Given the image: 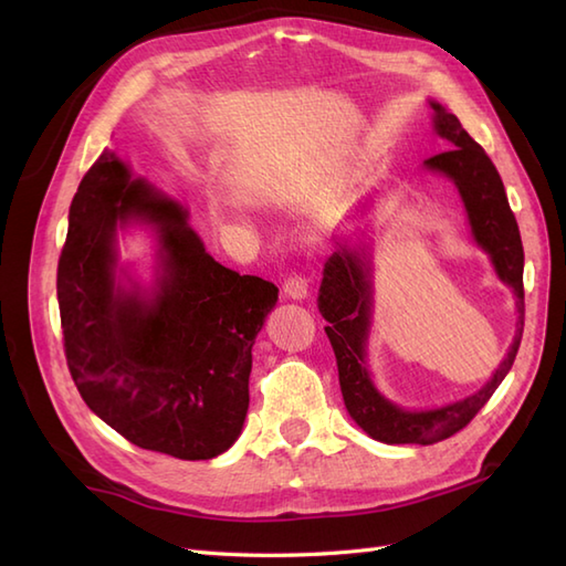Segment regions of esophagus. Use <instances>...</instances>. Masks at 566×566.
<instances>
[{
    "instance_id": "34e87169",
    "label": "esophagus",
    "mask_w": 566,
    "mask_h": 566,
    "mask_svg": "<svg viewBox=\"0 0 566 566\" xmlns=\"http://www.w3.org/2000/svg\"><path fill=\"white\" fill-rule=\"evenodd\" d=\"M284 294L290 298H296V302H302V298L308 296V280L304 274H290L282 284Z\"/></svg>"
}]
</instances>
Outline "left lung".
<instances>
[{"mask_svg":"<svg viewBox=\"0 0 566 566\" xmlns=\"http://www.w3.org/2000/svg\"><path fill=\"white\" fill-rule=\"evenodd\" d=\"M430 106L436 112L432 126L452 148L432 155L426 160V167L450 177L460 189L474 240L489 252L501 280L518 296L521 318L506 359L482 391L467 396L464 401L438 408V411H403L375 389L365 367L371 306L367 262L350 250H340L328 258L318 290V311L328 321L326 335L333 345L335 363H338L343 401L347 413L367 436L387 444H432L467 428L469 420L482 411L491 394L509 375L523 338V243L501 175L484 148L462 128L460 118L444 112L436 102H430Z\"/></svg>","mask_w":566,"mask_h":566,"instance_id":"8db88e82","label":"left lung"}]
</instances>
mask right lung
Here are the masks:
<instances>
[{"instance_id":"obj_1","label":"right lung","mask_w":566,"mask_h":566,"mask_svg":"<svg viewBox=\"0 0 566 566\" xmlns=\"http://www.w3.org/2000/svg\"><path fill=\"white\" fill-rule=\"evenodd\" d=\"M159 226L164 269L153 297L113 280L116 224ZM276 286L216 262L160 197L106 153L82 177L57 260V306L72 381L94 413L143 450L211 460L248 416L252 345Z\"/></svg>"}]
</instances>
